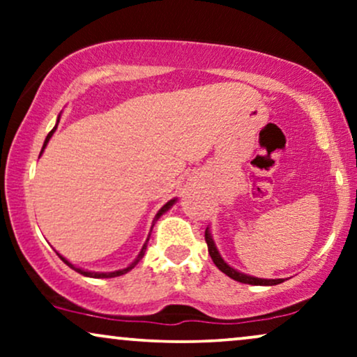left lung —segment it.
I'll return each instance as SVG.
<instances>
[{
	"label": "left lung",
	"instance_id": "left-lung-1",
	"mask_svg": "<svg viewBox=\"0 0 357 357\" xmlns=\"http://www.w3.org/2000/svg\"><path fill=\"white\" fill-rule=\"evenodd\" d=\"M204 240H206L208 252H210L211 260L215 261L216 267H218L223 273H227L228 277L233 278V280L241 282V284H250V285H277V284H282V282H284V278H257V277L247 275V273H241V272H238V270L231 268L230 265H228L227 261L221 258L218 250H216V247H215V241H213L211 233L208 228H206V231H204Z\"/></svg>",
	"mask_w": 357,
	"mask_h": 357
}]
</instances>
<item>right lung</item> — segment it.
<instances>
[{
    "mask_svg": "<svg viewBox=\"0 0 357 357\" xmlns=\"http://www.w3.org/2000/svg\"><path fill=\"white\" fill-rule=\"evenodd\" d=\"M59 121H60V119H59ZM59 121H56V126H59ZM56 126H55V127H53V129L50 130V132H48V136H47V139H45V142H43V147H42V153H43V149H45V147H47V144H48V141H50V137L53 136V132H55ZM42 153H40V154H42ZM174 203H176V199H171V202H167V203L165 204V206H162V208H161V210H159V211H158V215H155V218H154V221H153V225L155 223V221H158V220H159V216H161V215H162V213H166L167 210H169V208H171V206H173V204H174ZM147 240H149V238H147ZM147 240H146L144 247H142V250H141V252H139V255H137V258H136V260H134V261H132V264H130V265H129V267H126V268H122V270H116V272H107V273H100V272H87V270H82V268H77V267H73V265L70 264V261H68V260H67V258H63V257H61V255H60V253H59V257L61 258V260H63V261H65V264H67V265H68V267H70V268H73V270H75V272H79V273H82V275H85V277H92V278H112V277H119V275H124V273H127V272H129V270H132L134 267H136V265L139 264V260H141V258H142V257H144V252H146V247H147Z\"/></svg>",
    "mask_w": 357,
    "mask_h": 357,
    "instance_id": "1",
    "label": "right lung"
}]
</instances>
